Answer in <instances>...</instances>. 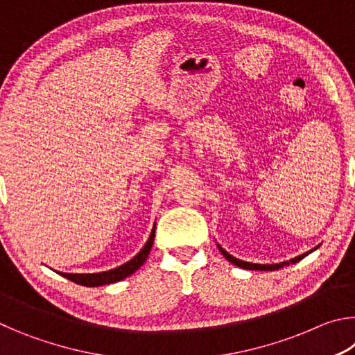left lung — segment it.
Returning <instances> with one entry per match:
<instances>
[{
	"instance_id": "obj_1",
	"label": "left lung",
	"mask_w": 355,
	"mask_h": 355,
	"mask_svg": "<svg viewBox=\"0 0 355 355\" xmlns=\"http://www.w3.org/2000/svg\"><path fill=\"white\" fill-rule=\"evenodd\" d=\"M219 250L222 252V255H224L228 261L233 263V264H236V266L243 268V269H250V271H275V269H280V268H284V266H288V264H290V263H297L299 260H302L304 257H307L310 254V252H305V254H302V255L294 257L293 260H290V261H284V263H279V264H257V263H249V261L238 260V258L232 257L230 254H228V252H225L224 249H222L220 245H219Z\"/></svg>"
}]
</instances>
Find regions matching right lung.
Returning a JSON list of instances; mask_svg holds the SVG:
<instances>
[{"label": "right lung", "instance_id": "obj_1", "mask_svg": "<svg viewBox=\"0 0 355 355\" xmlns=\"http://www.w3.org/2000/svg\"><path fill=\"white\" fill-rule=\"evenodd\" d=\"M153 239H155V225H153L152 233H150L148 241L141 249L139 254H137L135 258H131L130 261L122 264V266L111 269V271L97 272V274H67V272H59V274H61L62 277L84 286H100V285H107V284H116V282L123 280L125 277H128V275L136 272L137 269L142 266L144 261L147 260V257L150 254V249H152Z\"/></svg>", "mask_w": 355, "mask_h": 355}]
</instances>
